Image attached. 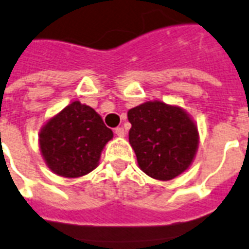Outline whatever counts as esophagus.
<instances>
[{
  "label": "esophagus",
  "instance_id": "1",
  "mask_svg": "<svg viewBox=\"0 0 249 249\" xmlns=\"http://www.w3.org/2000/svg\"><path fill=\"white\" fill-rule=\"evenodd\" d=\"M114 134L119 137H123L124 136V130L122 127H117V128H114Z\"/></svg>",
  "mask_w": 249,
  "mask_h": 249
}]
</instances>
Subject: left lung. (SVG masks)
<instances>
[{"label":"left lung","mask_w":249,"mask_h":249,"mask_svg":"<svg viewBox=\"0 0 249 249\" xmlns=\"http://www.w3.org/2000/svg\"><path fill=\"white\" fill-rule=\"evenodd\" d=\"M128 139L142 172L168 181L186 171L196 157L199 134L196 122L178 105L146 101L127 113Z\"/></svg>","instance_id":"left-lung-1"}]
</instances>
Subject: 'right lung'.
<instances>
[{
	"mask_svg": "<svg viewBox=\"0 0 249 249\" xmlns=\"http://www.w3.org/2000/svg\"><path fill=\"white\" fill-rule=\"evenodd\" d=\"M113 131L91 107L73 101L46 122L38 135L39 149L53 174L74 178L90 174Z\"/></svg>",
	"mask_w": 249,
	"mask_h": 249,
	"instance_id": "1",
	"label": "right lung"
}]
</instances>
